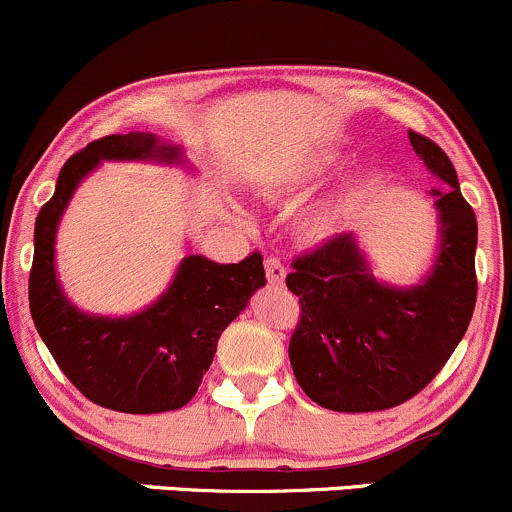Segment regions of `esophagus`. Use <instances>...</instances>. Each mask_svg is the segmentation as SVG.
<instances>
[{
    "label": "esophagus",
    "mask_w": 512,
    "mask_h": 512,
    "mask_svg": "<svg viewBox=\"0 0 512 512\" xmlns=\"http://www.w3.org/2000/svg\"><path fill=\"white\" fill-rule=\"evenodd\" d=\"M263 268H266V278L271 286H283V281H286V268H283V263L276 256H268L263 261Z\"/></svg>",
    "instance_id": "esophagus-1"
}]
</instances>
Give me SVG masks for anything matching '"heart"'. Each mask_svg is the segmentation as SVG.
<instances>
[{
	"mask_svg": "<svg viewBox=\"0 0 512 512\" xmlns=\"http://www.w3.org/2000/svg\"><path fill=\"white\" fill-rule=\"evenodd\" d=\"M335 170H337L335 155H325V152H318V155H305L300 157V160H295L293 165L283 172L281 189L283 192L303 194L308 192V189L318 187L320 182H325V179L333 175ZM360 199H362V187H352V189H345L342 194H337V197L328 199V202L318 204V207L305 217L303 234L313 241L328 239Z\"/></svg>",
	"mask_w": 512,
	"mask_h": 512,
	"instance_id": "b5f03b06",
	"label": "heart"
}]
</instances>
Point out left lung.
<instances>
[{
  "label": "left lung",
  "mask_w": 512,
  "mask_h": 512,
  "mask_svg": "<svg viewBox=\"0 0 512 512\" xmlns=\"http://www.w3.org/2000/svg\"><path fill=\"white\" fill-rule=\"evenodd\" d=\"M416 155L449 184L434 189L439 254L424 281L399 288L372 276L355 234L298 256L286 286L300 300L288 357L303 392L333 412H382L419 394L466 335L476 308L478 224L436 142L409 130Z\"/></svg>",
  "instance_id": "8db88e82"
}]
</instances>
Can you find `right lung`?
<instances>
[{
  "mask_svg": "<svg viewBox=\"0 0 512 512\" xmlns=\"http://www.w3.org/2000/svg\"><path fill=\"white\" fill-rule=\"evenodd\" d=\"M103 160L175 165L182 162V147L152 133L105 135L68 157L54 197L36 217L31 318L61 372L93 404L125 414L172 412L197 394L226 325L266 286L263 256L254 251L239 263L184 256L170 288L140 313H81L56 278V229L81 179Z\"/></svg>",
  "mask_w": 512,
  "mask_h": 512,
  "instance_id": "right-lung-1",
  "label": "right lung"
}]
</instances>
